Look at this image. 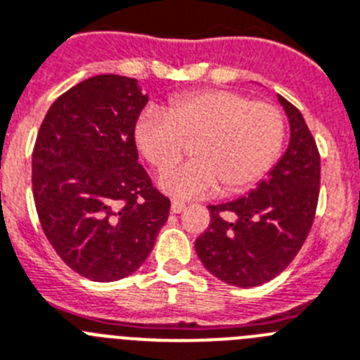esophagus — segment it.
Segmentation results:
<instances>
[{
  "mask_svg": "<svg viewBox=\"0 0 360 360\" xmlns=\"http://www.w3.org/2000/svg\"><path fill=\"white\" fill-rule=\"evenodd\" d=\"M185 201H179V199H174V201H172V212L174 214H179V212H183V210H185Z\"/></svg>",
  "mask_w": 360,
  "mask_h": 360,
  "instance_id": "1",
  "label": "esophagus"
}]
</instances>
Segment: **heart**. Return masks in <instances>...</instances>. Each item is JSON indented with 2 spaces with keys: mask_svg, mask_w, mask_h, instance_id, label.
<instances>
[{
  "mask_svg": "<svg viewBox=\"0 0 360 360\" xmlns=\"http://www.w3.org/2000/svg\"><path fill=\"white\" fill-rule=\"evenodd\" d=\"M285 124L273 102L231 89H199L172 98L168 111L148 108L135 124V143L152 166L175 165L194 143L195 161L162 172L159 185L195 198L221 185L238 194L264 179L282 150Z\"/></svg>",
  "mask_w": 360,
  "mask_h": 360,
  "instance_id": "1",
  "label": "heart"
}]
</instances>
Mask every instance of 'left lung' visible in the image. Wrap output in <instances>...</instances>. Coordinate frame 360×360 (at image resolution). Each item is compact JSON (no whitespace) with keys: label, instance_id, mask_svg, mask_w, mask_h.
<instances>
[{"label":"left lung","instance_id":"1","mask_svg":"<svg viewBox=\"0 0 360 360\" xmlns=\"http://www.w3.org/2000/svg\"><path fill=\"white\" fill-rule=\"evenodd\" d=\"M291 141L273 170L249 195L210 205V225L195 240L208 273L255 288L273 280L302 249L315 219L320 192V153L300 111L283 96Z\"/></svg>","mask_w":360,"mask_h":360}]
</instances>
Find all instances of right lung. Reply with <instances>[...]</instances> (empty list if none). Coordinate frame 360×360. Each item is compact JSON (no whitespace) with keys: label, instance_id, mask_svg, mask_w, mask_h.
<instances>
[{"label":"right lung","instance_id":"right-lung-1","mask_svg":"<svg viewBox=\"0 0 360 360\" xmlns=\"http://www.w3.org/2000/svg\"><path fill=\"white\" fill-rule=\"evenodd\" d=\"M146 102L135 78H87L53 102L36 137L41 229L56 255L93 282L134 274L170 212L139 162L135 124Z\"/></svg>","mask_w":360,"mask_h":360}]
</instances>
